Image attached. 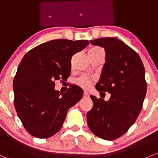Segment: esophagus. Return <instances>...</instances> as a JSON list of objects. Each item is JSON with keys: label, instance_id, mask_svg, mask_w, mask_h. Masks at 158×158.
Masks as SVG:
<instances>
[{"label": "esophagus", "instance_id": "1", "mask_svg": "<svg viewBox=\"0 0 158 158\" xmlns=\"http://www.w3.org/2000/svg\"><path fill=\"white\" fill-rule=\"evenodd\" d=\"M83 97L84 98H89V94L87 92H84V93H83Z\"/></svg>", "mask_w": 158, "mask_h": 158}]
</instances>
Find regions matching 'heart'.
<instances>
[{
	"label": "heart",
	"instance_id": "heart-1",
	"mask_svg": "<svg viewBox=\"0 0 158 158\" xmlns=\"http://www.w3.org/2000/svg\"><path fill=\"white\" fill-rule=\"evenodd\" d=\"M100 50H102L100 48H93L89 51V52H94V51H100ZM92 79L90 77H88V76H82L79 79H78L76 80V83L79 85V86H81L83 89H89V87L91 86V85L92 83Z\"/></svg>",
	"mask_w": 158,
	"mask_h": 158
}]
</instances>
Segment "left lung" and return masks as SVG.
I'll return each mask as SVG.
<instances>
[{
	"instance_id": "8db88e82",
	"label": "left lung",
	"mask_w": 158,
	"mask_h": 158,
	"mask_svg": "<svg viewBox=\"0 0 158 158\" xmlns=\"http://www.w3.org/2000/svg\"><path fill=\"white\" fill-rule=\"evenodd\" d=\"M90 43L105 50V64L95 87L101 94L109 92L110 98L105 101L90 96L93 107L87 113L88 125L98 137L114 140L127 132L142 110L147 92L145 67L139 54L116 38Z\"/></svg>"
}]
</instances>
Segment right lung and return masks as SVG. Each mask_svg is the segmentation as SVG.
<instances>
[{
  "instance_id": "1",
  "label": "right lung",
  "mask_w": 158,
  "mask_h": 158,
  "mask_svg": "<svg viewBox=\"0 0 158 158\" xmlns=\"http://www.w3.org/2000/svg\"><path fill=\"white\" fill-rule=\"evenodd\" d=\"M89 44L87 40H51L28 51L13 79L14 106L28 132L47 139L63 127L68 110L79 102L83 90L72 85L61 94L55 81L70 75L71 59Z\"/></svg>"
}]
</instances>
